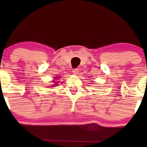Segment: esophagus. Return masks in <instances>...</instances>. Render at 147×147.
<instances>
[{
	"mask_svg": "<svg viewBox=\"0 0 147 147\" xmlns=\"http://www.w3.org/2000/svg\"><path fill=\"white\" fill-rule=\"evenodd\" d=\"M79 72V69H74L73 70H72V73H73L74 75H78V74Z\"/></svg>",
	"mask_w": 147,
	"mask_h": 147,
	"instance_id": "1",
	"label": "esophagus"
}]
</instances>
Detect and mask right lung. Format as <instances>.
Returning a JSON list of instances; mask_svg holds the SVG:
<instances>
[{
  "mask_svg": "<svg viewBox=\"0 0 147 147\" xmlns=\"http://www.w3.org/2000/svg\"><path fill=\"white\" fill-rule=\"evenodd\" d=\"M59 78V77H55V79H58ZM53 82H55V81H53ZM55 83H57V82H55ZM55 85H57V84H55Z\"/></svg>",
  "mask_w": 147,
  "mask_h": 147,
  "instance_id": "obj_1",
  "label": "right lung"
}]
</instances>
